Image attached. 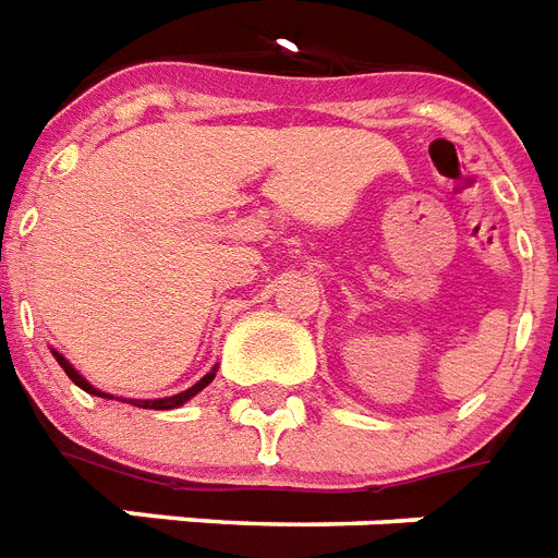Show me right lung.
<instances>
[{
  "label": "right lung",
  "mask_w": 558,
  "mask_h": 558,
  "mask_svg": "<svg viewBox=\"0 0 558 558\" xmlns=\"http://www.w3.org/2000/svg\"><path fill=\"white\" fill-rule=\"evenodd\" d=\"M51 354H53V360H57V363H60L62 372L69 374L71 383H74V386H80V389L88 391V395H95V398L114 400V395H106V391L95 389V386H92V383H88L86 377H83V374H80L77 368H74V365H71L69 360H65V356L60 354V351H53V349H51ZM216 372H218V368H209V372L204 374L202 380L195 383V386H190V389L181 391V395H172V398H158V400H129V403L137 405V409H178V405H184L186 400H193L195 395H198V391L204 389V386H209V383H213V377H216Z\"/></svg>",
  "instance_id": "obj_1"
}]
</instances>
